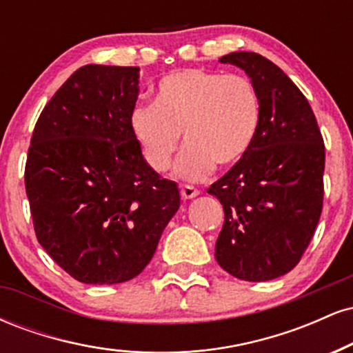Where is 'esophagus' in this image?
I'll return each mask as SVG.
<instances>
[{
  "instance_id": "obj_1",
  "label": "esophagus",
  "mask_w": 353,
  "mask_h": 353,
  "mask_svg": "<svg viewBox=\"0 0 353 353\" xmlns=\"http://www.w3.org/2000/svg\"><path fill=\"white\" fill-rule=\"evenodd\" d=\"M181 196L182 199H194V197L199 196V190L192 185H181Z\"/></svg>"
}]
</instances>
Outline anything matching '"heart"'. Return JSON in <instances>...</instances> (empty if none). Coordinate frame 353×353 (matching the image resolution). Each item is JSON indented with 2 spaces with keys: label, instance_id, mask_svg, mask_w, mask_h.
Instances as JSON below:
<instances>
[{
  "label": "heart",
  "instance_id": "obj_1",
  "mask_svg": "<svg viewBox=\"0 0 353 353\" xmlns=\"http://www.w3.org/2000/svg\"><path fill=\"white\" fill-rule=\"evenodd\" d=\"M262 124L257 88L241 74L190 68L164 76L154 104H137L129 128L144 163L154 172L168 171L179 148L188 145L176 164L185 181H202L214 171L241 163L252 149Z\"/></svg>",
  "mask_w": 353,
  "mask_h": 353
}]
</instances>
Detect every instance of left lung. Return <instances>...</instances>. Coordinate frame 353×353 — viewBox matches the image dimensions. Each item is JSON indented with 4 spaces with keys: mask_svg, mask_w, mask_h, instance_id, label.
I'll use <instances>...</instances> for the list:
<instances>
[{
    "mask_svg": "<svg viewBox=\"0 0 353 353\" xmlns=\"http://www.w3.org/2000/svg\"><path fill=\"white\" fill-rule=\"evenodd\" d=\"M219 61L255 84L262 124L244 159L208 189L225 216L216 261L241 281H272L301 262L317 229L325 145L309 101L277 64L247 51Z\"/></svg>",
    "mask_w": 353,
    "mask_h": 353,
    "instance_id": "left-lung-1",
    "label": "left lung"
}]
</instances>
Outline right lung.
I'll return each instance as SVG.
<instances>
[{
    "label": "right lung",
    "mask_w": 353,
    "mask_h": 353,
    "mask_svg": "<svg viewBox=\"0 0 353 353\" xmlns=\"http://www.w3.org/2000/svg\"><path fill=\"white\" fill-rule=\"evenodd\" d=\"M139 68L88 64L34 125L24 185L38 242L84 283L144 270L181 205L177 184L149 169L129 128Z\"/></svg>",
    "instance_id": "1"
}]
</instances>
